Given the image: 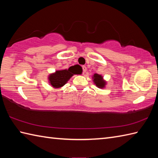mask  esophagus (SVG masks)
I'll return each instance as SVG.
<instances>
[{"mask_svg": "<svg viewBox=\"0 0 158 158\" xmlns=\"http://www.w3.org/2000/svg\"><path fill=\"white\" fill-rule=\"evenodd\" d=\"M82 70H83V73L84 74V73L87 71L86 66H82Z\"/></svg>", "mask_w": 158, "mask_h": 158, "instance_id": "esophagus-1", "label": "esophagus"}]
</instances>
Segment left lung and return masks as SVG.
Listing matches in <instances>:
<instances>
[{
    "mask_svg": "<svg viewBox=\"0 0 158 158\" xmlns=\"http://www.w3.org/2000/svg\"><path fill=\"white\" fill-rule=\"evenodd\" d=\"M94 81L99 88H102L105 87V82L102 80L101 75H98V74H94Z\"/></svg>",
    "mask_w": 158,
    "mask_h": 158,
    "instance_id": "1",
    "label": "left lung"
}]
</instances>
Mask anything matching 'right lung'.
Returning a JSON list of instances; mask_svg holds the SVG:
<instances>
[{"instance_id":"right-lung-1","label":"right lung","mask_w":158,"mask_h":158,"mask_svg":"<svg viewBox=\"0 0 158 158\" xmlns=\"http://www.w3.org/2000/svg\"><path fill=\"white\" fill-rule=\"evenodd\" d=\"M79 74L78 66H73L70 67L68 70H58L54 74L49 76V81L53 88H60L68 81V80L73 75Z\"/></svg>"}]
</instances>
